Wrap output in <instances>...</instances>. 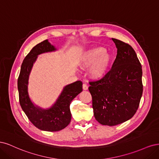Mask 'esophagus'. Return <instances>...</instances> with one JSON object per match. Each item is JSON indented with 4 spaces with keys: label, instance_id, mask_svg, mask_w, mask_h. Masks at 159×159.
<instances>
[{
    "label": "esophagus",
    "instance_id": "obj_1",
    "mask_svg": "<svg viewBox=\"0 0 159 159\" xmlns=\"http://www.w3.org/2000/svg\"><path fill=\"white\" fill-rule=\"evenodd\" d=\"M88 86L86 85V84H83V89L84 90H88Z\"/></svg>",
    "mask_w": 159,
    "mask_h": 159
}]
</instances>
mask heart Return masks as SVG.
I'll return each mask as SVG.
<instances>
[{
    "mask_svg": "<svg viewBox=\"0 0 159 159\" xmlns=\"http://www.w3.org/2000/svg\"><path fill=\"white\" fill-rule=\"evenodd\" d=\"M111 61L110 53L102 47H95L87 50L80 55L77 64L85 69L90 66L89 74L91 78L100 79L108 72Z\"/></svg>",
    "mask_w": 159,
    "mask_h": 159,
    "instance_id": "b5f03b06",
    "label": "heart"
}]
</instances>
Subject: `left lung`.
<instances>
[{
    "instance_id": "obj_1",
    "label": "left lung",
    "mask_w": 159,
    "mask_h": 159,
    "mask_svg": "<svg viewBox=\"0 0 159 159\" xmlns=\"http://www.w3.org/2000/svg\"><path fill=\"white\" fill-rule=\"evenodd\" d=\"M117 56L111 70L103 79L90 82L96 120L100 124L114 126L135 115L143 94L142 66L129 44L111 38Z\"/></svg>"
}]
</instances>
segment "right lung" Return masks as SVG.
I'll return each mask as SVG.
<instances>
[{"label": "right lung", "mask_w": 159, "mask_h": 159, "mask_svg": "<svg viewBox=\"0 0 159 159\" xmlns=\"http://www.w3.org/2000/svg\"><path fill=\"white\" fill-rule=\"evenodd\" d=\"M57 50L48 39L34 46L23 61L18 79L20 104L24 113L39 129L52 132L60 131L69 124L71 120L70 102L83 91V83L80 80L66 85L54 104L48 108L36 105L30 98L29 78L38 55Z\"/></svg>", "instance_id": "obj_1"}]
</instances>
